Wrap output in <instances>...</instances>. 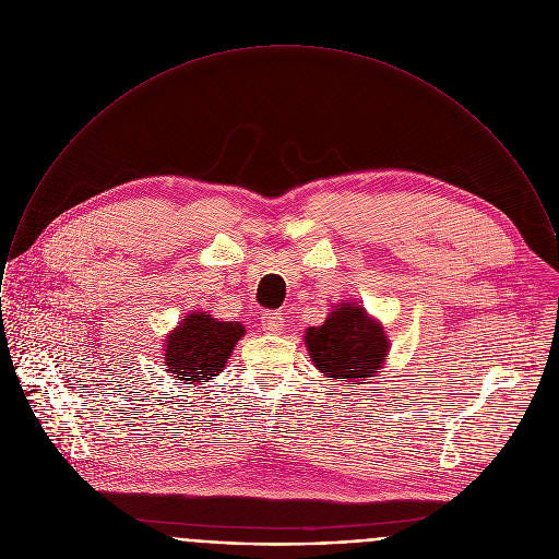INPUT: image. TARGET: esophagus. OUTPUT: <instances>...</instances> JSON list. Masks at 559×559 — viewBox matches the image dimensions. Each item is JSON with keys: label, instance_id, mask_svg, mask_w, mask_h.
I'll return each instance as SVG.
<instances>
[{"label": "esophagus", "instance_id": "esophagus-1", "mask_svg": "<svg viewBox=\"0 0 559 559\" xmlns=\"http://www.w3.org/2000/svg\"><path fill=\"white\" fill-rule=\"evenodd\" d=\"M261 326L265 333H281L285 322H283V313H265L263 320H261Z\"/></svg>", "mask_w": 559, "mask_h": 559}]
</instances>
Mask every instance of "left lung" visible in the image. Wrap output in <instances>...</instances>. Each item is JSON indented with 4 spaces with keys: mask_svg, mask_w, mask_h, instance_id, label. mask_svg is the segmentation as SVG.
Wrapping results in <instances>:
<instances>
[{
    "mask_svg": "<svg viewBox=\"0 0 559 559\" xmlns=\"http://www.w3.org/2000/svg\"><path fill=\"white\" fill-rule=\"evenodd\" d=\"M305 343L313 365L335 380L360 384L376 376L389 352L380 322L356 302H341L322 326H311Z\"/></svg>",
    "mask_w": 559,
    "mask_h": 559,
    "instance_id": "obj_1",
    "label": "left lung"
}]
</instances>
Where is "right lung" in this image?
<instances>
[{
	"mask_svg": "<svg viewBox=\"0 0 559 559\" xmlns=\"http://www.w3.org/2000/svg\"><path fill=\"white\" fill-rule=\"evenodd\" d=\"M246 333L239 322H218L207 313H190L166 336V371L186 384L218 376L235 343Z\"/></svg>",
	"mask_w": 559,
	"mask_h": 559,
	"instance_id": "1",
	"label": "right lung"
}]
</instances>
